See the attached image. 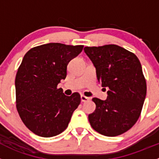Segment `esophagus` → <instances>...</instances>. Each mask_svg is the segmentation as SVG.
Instances as JSON below:
<instances>
[{
  "label": "esophagus",
  "instance_id": "1",
  "mask_svg": "<svg viewBox=\"0 0 159 159\" xmlns=\"http://www.w3.org/2000/svg\"><path fill=\"white\" fill-rule=\"evenodd\" d=\"M81 102H87V101H89V100H90V98L84 96V95H81Z\"/></svg>",
  "mask_w": 159,
  "mask_h": 159
}]
</instances>
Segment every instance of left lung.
Here are the masks:
<instances>
[{
    "instance_id": "obj_1",
    "label": "left lung",
    "mask_w": 159,
    "mask_h": 159,
    "mask_svg": "<svg viewBox=\"0 0 159 159\" xmlns=\"http://www.w3.org/2000/svg\"><path fill=\"white\" fill-rule=\"evenodd\" d=\"M84 50L95 67L98 81L109 89L106 100L92 98L96 108L89 115V123L105 136L122 134L136 124L145 99L147 84L140 61L114 44L85 47Z\"/></svg>"
}]
</instances>
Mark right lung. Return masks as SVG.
Wrapping results in <instances>:
<instances>
[{
  "mask_svg": "<svg viewBox=\"0 0 159 159\" xmlns=\"http://www.w3.org/2000/svg\"><path fill=\"white\" fill-rule=\"evenodd\" d=\"M84 46L59 43L30 49L23 57L15 77L16 108L25 125L32 133L50 138L62 133L68 126L81 95L70 96L57 89L67 76V67Z\"/></svg>",
  "mask_w": 159,
  "mask_h": 159,
  "instance_id": "1",
  "label": "right lung"
}]
</instances>
